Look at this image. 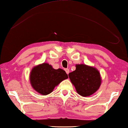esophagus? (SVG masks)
<instances>
[{"mask_svg": "<svg viewBox=\"0 0 128 128\" xmlns=\"http://www.w3.org/2000/svg\"><path fill=\"white\" fill-rule=\"evenodd\" d=\"M64 70H65L66 72L67 73V74H68L69 72H70V70H69V69L68 68H66V69H64Z\"/></svg>", "mask_w": 128, "mask_h": 128, "instance_id": "1", "label": "esophagus"}]
</instances>
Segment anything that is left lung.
Listing matches in <instances>:
<instances>
[{"label": "left lung", "instance_id": "1", "mask_svg": "<svg viewBox=\"0 0 128 128\" xmlns=\"http://www.w3.org/2000/svg\"><path fill=\"white\" fill-rule=\"evenodd\" d=\"M68 76L77 93L82 97L92 95L101 84L99 71L85 64H76V70L69 73Z\"/></svg>", "mask_w": 128, "mask_h": 128}]
</instances>
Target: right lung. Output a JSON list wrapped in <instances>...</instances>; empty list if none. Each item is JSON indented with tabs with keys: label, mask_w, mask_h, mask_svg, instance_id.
<instances>
[{
	"label": "right lung",
	"mask_w": 128,
	"mask_h": 128,
	"mask_svg": "<svg viewBox=\"0 0 128 128\" xmlns=\"http://www.w3.org/2000/svg\"><path fill=\"white\" fill-rule=\"evenodd\" d=\"M68 78L65 71L61 68L54 69L47 63L35 66L30 75V83L33 89L43 96L52 92L55 86Z\"/></svg>",
	"instance_id": "add662e5"
}]
</instances>
